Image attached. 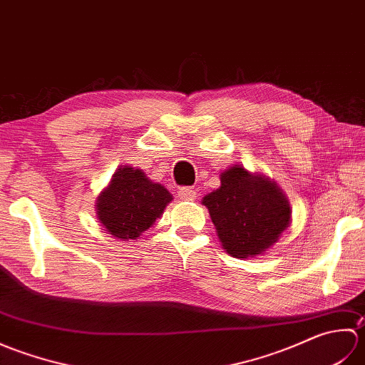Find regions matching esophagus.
<instances>
[{"mask_svg":"<svg viewBox=\"0 0 365 365\" xmlns=\"http://www.w3.org/2000/svg\"><path fill=\"white\" fill-rule=\"evenodd\" d=\"M178 197H180V199H195L196 191L190 188V187H183V188L178 190Z\"/></svg>","mask_w":365,"mask_h":365,"instance_id":"obj_1","label":"esophagus"}]
</instances>
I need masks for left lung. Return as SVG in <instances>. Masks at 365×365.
I'll use <instances>...</instances> for the list:
<instances>
[{
	"mask_svg": "<svg viewBox=\"0 0 365 365\" xmlns=\"http://www.w3.org/2000/svg\"><path fill=\"white\" fill-rule=\"evenodd\" d=\"M202 204L222 247L237 259L263 254L290 226V202L276 182L238 165L224 170L221 187Z\"/></svg>",
	"mask_w": 365,
	"mask_h": 365,
	"instance_id": "obj_1",
	"label": "left lung"
}]
</instances>
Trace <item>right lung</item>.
<instances>
[{"mask_svg": "<svg viewBox=\"0 0 365 365\" xmlns=\"http://www.w3.org/2000/svg\"><path fill=\"white\" fill-rule=\"evenodd\" d=\"M170 200L173 195L147 178L141 169L119 166L97 197V218L108 234L122 242L138 240L153 226Z\"/></svg>", "mask_w": 365, "mask_h": 365, "instance_id": "1", "label": "right lung"}]
</instances>
